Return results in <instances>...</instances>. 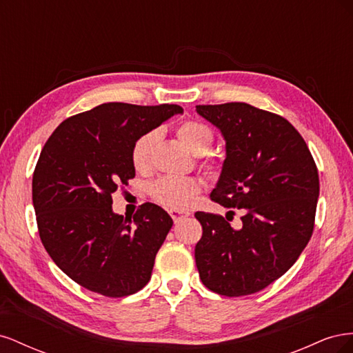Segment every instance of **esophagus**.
<instances>
[{
	"instance_id": "34e87169",
	"label": "esophagus",
	"mask_w": 353,
	"mask_h": 353,
	"mask_svg": "<svg viewBox=\"0 0 353 353\" xmlns=\"http://www.w3.org/2000/svg\"><path fill=\"white\" fill-rule=\"evenodd\" d=\"M169 213H170V216H172L174 222H178V221H181V219H183V218H187V216H190V213H188V212H179V210H169Z\"/></svg>"
}]
</instances>
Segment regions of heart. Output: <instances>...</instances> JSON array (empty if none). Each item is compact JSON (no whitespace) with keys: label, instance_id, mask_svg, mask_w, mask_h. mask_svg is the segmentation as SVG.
Returning a JSON list of instances; mask_svg holds the SVG:
<instances>
[{"label":"heart","instance_id":"b5f03b06","mask_svg":"<svg viewBox=\"0 0 353 353\" xmlns=\"http://www.w3.org/2000/svg\"><path fill=\"white\" fill-rule=\"evenodd\" d=\"M178 137L196 154L206 153L212 143L210 128L197 121H185L178 128ZM160 131L152 130L143 134L132 147V165L137 170H148L153 165V156L159 143ZM201 184L196 178L163 176L152 185V194L156 201L169 209H187L200 193Z\"/></svg>","mask_w":353,"mask_h":353}]
</instances>
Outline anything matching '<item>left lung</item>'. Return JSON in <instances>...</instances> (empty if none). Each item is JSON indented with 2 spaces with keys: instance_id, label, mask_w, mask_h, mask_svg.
<instances>
[{
  "instance_id": "left-lung-1",
  "label": "left lung",
  "mask_w": 353,
  "mask_h": 353,
  "mask_svg": "<svg viewBox=\"0 0 353 353\" xmlns=\"http://www.w3.org/2000/svg\"><path fill=\"white\" fill-rule=\"evenodd\" d=\"M196 110L225 140L227 157L210 199L244 210L236 228L221 215L196 212L203 228L194 250L200 280L222 296L252 294L290 270L311 240L318 169L302 135L283 116L248 103Z\"/></svg>"
}]
</instances>
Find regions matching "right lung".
Listing matches in <instances>:
<instances>
[{
    "label": "right lung",
    "instance_id": "right-lung-1",
    "mask_svg": "<svg viewBox=\"0 0 353 353\" xmlns=\"http://www.w3.org/2000/svg\"><path fill=\"white\" fill-rule=\"evenodd\" d=\"M176 113V104L104 103L63 121L42 148L32 178L39 237L59 268L90 292L123 297L150 281L174 221L154 203L123 218L112 194L135 176L134 143Z\"/></svg>",
    "mask_w": 353,
    "mask_h": 353
}]
</instances>
